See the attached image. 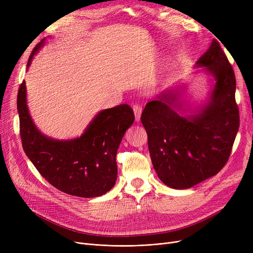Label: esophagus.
<instances>
[{"label":"esophagus","instance_id":"1","mask_svg":"<svg viewBox=\"0 0 253 253\" xmlns=\"http://www.w3.org/2000/svg\"><path fill=\"white\" fill-rule=\"evenodd\" d=\"M133 112H134V115H135V120L138 122L139 120H140V116H141V112H142L141 105L134 104L133 105Z\"/></svg>","mask_w":253,"mask_h":253}]
</instances>
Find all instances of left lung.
<instances>
[{"mask_svg": "<svg viewBox=\"0 0 253 253\" xmlns=\"http://www.w3.org/2000/svg\"><path fill=\"white\" fill-rule=\"evenodd\" d=\"M196 65L204 66L215 81L204 108L182 116L173 108L175 91H164L147 103L140 118L159 178L177 190L218 173L229 160L240 125L234 70L217 41H212Z\"/></svg>", "mask_w": 253, "mask_h": 253, "instance_id": "1", "label": "left lung"}]
</instances>
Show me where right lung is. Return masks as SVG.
<instances>
[{"mask_svg":"<svg viewBox=\"0 0 253 253\" xmlns=\"http://www.w3.org/2000/svg\"><path fill=\"white\" fill-rule=\"evenodd\" d=\"M37 44L28 61L44 45ZM17 110L22 147L37 170L57 190L82 198L108 193L116 183V155L126 130L134 122L128 104L103 110L84 133L70 140H55L43 135L35 126L26 105L25 82L19 86Z\"/></svg>","mask_w":253,"mask_h":253,"instance_id":"add662e5","label":"right lung"}]
</instances>
